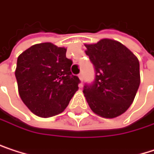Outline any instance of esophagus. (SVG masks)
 Listing matches in <instances>:
<instances>
[{"mask_svg": "<svg viewBox=\"0 0 154 154\" xmlns=\"http://www.w3.org/2000/svg\"><path fill=\"white\" fill-rule=\"evenodd\" d=\"M78 77H79V79H80V80H81L82 82L83 81V73H82V72H81V73H80V74L78 75Z\"/></svg>", "mask_w": 154, "mask_h": 154, "instance_id": "obj_1", "label": "esophagus"}]
</instances>
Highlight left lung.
I'll use <instances>...</instances> for the list:
<instances>
[{
  "mask_svg": "<svg viewBox=\"0 0 154 154\" xmlns=\"http://www.w3.org/2000/svg\"><path fill=\"white\" fill-rule=\"evenodd\" d=\"M85 47L95 69L93 83L83 88L86 101L99 116L107 119L120 116L132 103L140 85L137 57L123 44L111 39Z\"/></svg>",
  "mask_w": 154,
  "mask_h": 154,
  "instance_id": "8db88e82",
  "label": "left lung"
}]
</instances>
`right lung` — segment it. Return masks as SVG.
I'll use <instances>...</instances> for the list:
<instances>
[{"instance_id": "1", "label": "right lung", "mask_w": 154, "mask_h": 154, "mask_svg": "<svg viewBox=\"0 0 154 154\" xmlns=\"http://www.w3.org/2000/svg\"><path fill=\"white\" fill-rule=\"evenodd\" d=\"M66 48L51 42L34 44L17 60L15 77L20 97L35 115L47 118L63 112L78 91L72 61Z\"/></svg>"}]
</instances>
